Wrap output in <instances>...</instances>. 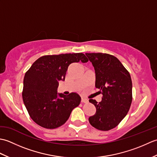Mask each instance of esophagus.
Listing matches in <instances>:
<instances>
[{
    "label": "esophagus",
    "instance_id": "obj_1",
    "mask_svg": "<svg viewBox=\"0 0 157 157\" xmlns=\"http://www.w3.org/2000/svg\"><path fill=\"white\" fill-rule=\"evenodd\" d=\"M82 102H84V103H87L88 102V101L86 98H82Z\"/></svg>",
    "mask_w": 157,
    "mask_h": 157
}]
</instances>
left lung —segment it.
I'll return each instance as SVG.
<instances>
[{"mask_svg": "<svg viewBox=\"0 0 157 157\" xmlns=\"http://www.w3.org/2000/svg\"><path fill=\"white\" fill-rule=\"evenodd\" d=\"M86 55L94 67L96 88L102 94L99 103L89 100L96 109L89 122L96 129L108 131L117 126L129 111L132 101L131 76L114 56L101 52Z\"/></svg>", "mask_w": 157, "mask_h": 157, "instance_id": "1", "label": "left lung"}]
</instances>
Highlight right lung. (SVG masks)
<instances>
[{
	"mask_svg": "<svg viewBox=\"0 0 157 157\" xmlns=\"http://www.w3.org/2000/svg\"><path fill=\"white\" fill-rule=\"evenodd\" d=\"M86 63L83 53L45 55L38 59L25 73L22 98L32 119L46 129L57 128L67 121L80 103L79 94H57L59 81L64 80L73 63Z\"/></svg>",
	"mask_w": 157,
	"mask_h": 157,
	"instance_id": "add662e5",
	"label": "right lung"
}]
</instances>
